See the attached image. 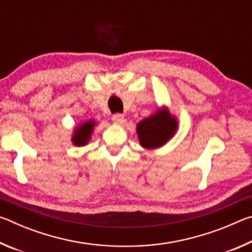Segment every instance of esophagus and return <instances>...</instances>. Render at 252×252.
Instances as JSON below:
<instances>
[{"instance_id": "34e87169", "label": "esophagus", "mask_w": 252, "mask_h": 252, "mask_svg": "<svg viewBox=\"0 0 252 252\" xmlns=\"http://www.w3.org/2000/svg\"><path fill=\"white\" fill-rule=\"evenodd\" d=\"M123 114L122 113H114L112 116V120L114 123H117V125H121L123 122Z\"/></svg>"}]
</instances>
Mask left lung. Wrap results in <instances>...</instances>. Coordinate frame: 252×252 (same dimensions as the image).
I'll list each match as a JSON object with an SVG mask.
<instances>
[{"mask_svg": "<svg viewBox=\"0 0 252 252\" xmlns=\"http://www.w3.org/2000/svg\"><path fill=\"white\" fill-rule=\"evenodd\" d=\"M178 122L176 118L170 116L169 111L163 109L138 123V133L140 144L146 149L159 148L172 138L176 133Z\"/></svg>", "mask_w": 252, "mask_h": 252, "instance_id": "1", "label": "left lung"}]
</instances>
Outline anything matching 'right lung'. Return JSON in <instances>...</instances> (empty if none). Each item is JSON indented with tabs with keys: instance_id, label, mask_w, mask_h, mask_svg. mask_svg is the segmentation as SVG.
<instances>
[{
	"instance_id": "obj_1",
	"label": "right lung",
	"mask_w": 252,
	"mask_h": 252,
	"mask_svg": "<svg viewBox=\"0 0 252 252\" xmlns=\"http://www.w3.org/2000/svg\"><path fill=\"white\" fill-rule=\"evenodd\" d=\"M94 126H95V122L90 120V121L84 122L83 125H81L76 127L75 133L73 135V138H72V141H73L75 146L81 147V146H85V144L88 143V141L91 138V134Z\"/></svg>"
}]
</instances>
